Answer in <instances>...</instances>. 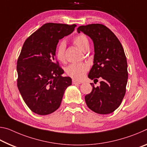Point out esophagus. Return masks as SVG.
<instances>
[{"mask_svg": "<svg viewBox=\"0 0 147 147\" xmlns=\"http://www.w3.org/2000/svg\"><path fill=\"white\" fill-rule=\"evenodd\" d=\"M81 83V82H78L75 80H73V84H80Z\"/></svg>", "mask_w": 147, "mask_h": 147, "instance_id": "34e87169", "label": "esophagus"}]
</instances>
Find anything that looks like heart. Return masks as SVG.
<instances>
[{
    "label": "heart",
    "instance_id": "1",
    "mask_svg": "<svg viewBox=\"0 0 147 147\" xmlns=\"http://www.w3.org/2000/svg\"><path fill=\"white\" fill-rule=\"evenodd\" d=\"M73 43L82 51H86L89 49V39L86 35L79 34L73 39ZM65 48L66 44L65 41L59 43L56 49V56L59 61H65ZM88 65L85 63H71L67 67L65 72L67 74L75 80H80L85 76L87 71L88 70Z\"/></svg>",
    "mask_w": 147,
    "mask_h": 147
}]
</instances>
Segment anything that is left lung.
<instances>
[{"mask_svg":"<svg viewBox=\"0 0 147 147\" xmlns=\"http://www.w3.org/2000/svg\"><path fill=\"white\" fill-rule=\"evenodd\" d=\"M78 33L82 32L94 44L93 65L88 78L98 82L85 96L88 108L96 113L109 114L120 106L126 93L128 80L127 61L121 42L112 32L101 24L80 26Z\"/></svg>","mask_w":147,"mask_h":147,"instance_id":"1","label":"left lung"}]
</instances>
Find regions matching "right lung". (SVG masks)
Instances as JSON below:
<instances>
[{"label": "right lung", "mask_w": 147, "mask_h": 147, "mask_svg": "<svg viewBox=\"0 0 147 147\" xmlns=\"http://www.w3.org/2000/svg\"><path fill=\"white\" fill-rule=\"evenodd\" d=\"M76 24L46 23L26 39L17 63V87L27 106L41 115L53 113L60 106L70 77L56 61L59 39L71 34Z\"/></svg>", "instance_id": "obj_1"}]
</instances>
